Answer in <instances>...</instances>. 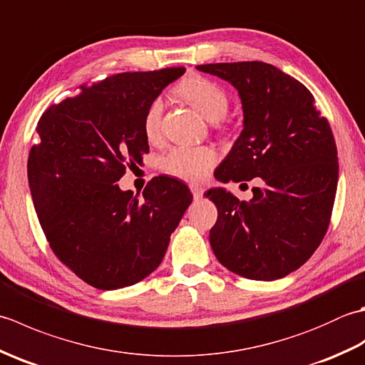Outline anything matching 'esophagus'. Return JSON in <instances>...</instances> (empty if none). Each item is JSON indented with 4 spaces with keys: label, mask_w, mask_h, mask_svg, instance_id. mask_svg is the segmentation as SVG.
<instances>
[{
    "label": "esophagus",
    "mask_w": 365,
    "mask_h": 365,
    "mask_svg": "<svg viewBox=\"0 0 365 365\" xmlns=\"http://www.w3.org/2000/svg\"><path fill=\"white\" fill-rule=\"evenodd\" d=\"M190 190L192 192V196H195V199L202 197V195H204V188L197 183H190Z\"/></svg>",
    "instance_id": "obj_1"
}]
</instances>
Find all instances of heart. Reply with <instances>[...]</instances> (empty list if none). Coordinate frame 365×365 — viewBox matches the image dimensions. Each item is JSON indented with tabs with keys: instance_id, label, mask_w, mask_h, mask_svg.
I'll use <instances>...</instances> for the list:
<instances>
[{
	"instance_id": "obj_1",
	"label": "heart",
	"mask_w": 365,
	"mask_h": 365,
	"mask_svg": "<svg viewBox=\"0 0 365 365\" xmlns=\"http://www.w3.org/2000/svg\"><path fill=\"white\" fill-rule=\"evenodd\" d=\"M178 96L188 102L195 110L204 115L207 120L216 122L224 118L229 110V96L220 84L204 78V76H190L177 88ZM163 100L153 98L144 114V135L150 143L158 141L161 136ZM218 160L215 149L207 145H175L169 149L158 160V166L169 175L183 180H199L207 175Z\"/></svg>"
}]
</instances>
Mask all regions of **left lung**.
<instances>
[{"label": "left lung", "instance_id": "left-lung-1", "mask_svg": "<svg viewBox=\"0 0 365 365\" xmlns=\"http://www.w3.org/2000/svg\"><path fill=\"white\" fill-rule=\"evenodd\" d=\"M238 91L243 131L215 177L262 178L251 200L224 188L205 192L218 208L210 230L221 265L254 281H274L298 269L320 246L334 205L339 158L327 118L304 84L277 67L246 61L197 66Z\"/></svg>", "mask_w": 365, "mask_h": 365}]
</instances>
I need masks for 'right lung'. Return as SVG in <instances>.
Masks as SVG:
<instances>
[{
	"label": "right lung",
	"instance_id": "1",
	"mask_svg": "<svg viewBox=\"0 0 365 365\" xmlns=\"http://www.w3.org/2000/svg\"><path fill=\"white\" fill-rule=\"evenodd\" d=\"M183 67L125 72L80 88L46 110L31 147L28 180L56 257L100 290L133 285L158 268L192 196L173 177L143 191L115 182L149 152L144 114Z\"/></svg>",
	"mask_w": 365,
	"mask_h": 365
}]
</instances>
